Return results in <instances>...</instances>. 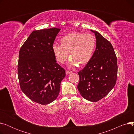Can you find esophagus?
<instances>
[{
  "label": "esophagus",
  "mask_w": 134,
  "mask_h": 134,
  "mask_svg": "<svg viewBox=\"0 0 134 134\" xmlns=\"http://www.w3.org/2000/svg\"><path fill=\"white\" fill-rule=\"evenodd\" d=\"M71 73H72V71H68V70H67V71H66V73L67 75H68V74H71Z\"/></svg>",
  "instance_id": "34e87169"
}]
</instances>
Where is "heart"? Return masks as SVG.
I'll use <instances>...</instances> for the list:
<instances>
[{"mask_svg":"<svg viewBox=\"0 0 134 134\" xmlns=\"http://www.w3.org/2000/svg\"><path fill=\"white\" fill-rule=\"evenodd\" d=\"M60 44L55 43L52 51L56 60L63 64L67 60L68 53L71 58L69 66H85L92 59L96 41L93 35L73 32L67 34L60 40Z\"/></svg>","mask_w":134,"mask_h":134,"instance_id":"heart-1","label":"heart"}]
</instances>
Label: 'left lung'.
Returning <instances> with one entry per match:
<instances>
[{
  "instance_id": "obj_1",
  "label": "left lung",
  "mask_w": 134,
  "mask_h": 134,
  "mask_svg": "<svg viewBox=\"0 0 134 134\" xmlns=\"http://www.w3.org/2000/svg\"><path fill=\"white\" fill-rule=\"evenodd\" d=\"M96 48L92 59L78 72V90L87 100L96 102L106 96L115 85L117 76V58L111 43L96 31Z\"/></svg>"
}]
</instances>
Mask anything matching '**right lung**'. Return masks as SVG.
<instances>
[{"label": "right lung", "instance_id": "1", "mask_svg": "<svg viewBox=\"0 0 134 134\" xmlns=\"http://www.w3.org/2000/svg\"><path fill=\"white\" fill-rule=\"evenodd\" d=\"M60 29L34 30L20 48L18 76L22 92L34 102L46 105L57 98L65 70L56 63L52 51Z\"/></svg>", "mask_w": 134, "mask_h": 134}]
</instances>
